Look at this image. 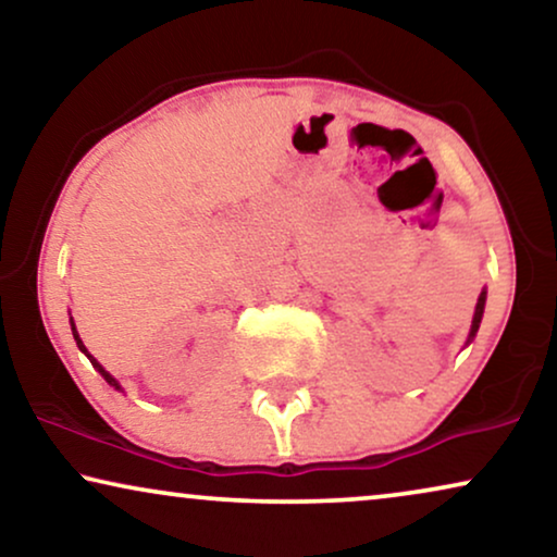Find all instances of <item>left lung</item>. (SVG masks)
Wrapping results in <instances>:
<instances>
[{
  "label": "left lung",
  "mask_w": 557,
  "mask_h": 557,
  "mask_svg": "<svg viewBox=\"0 0 557 557\" xmlns=\"http://www.w3.org/2000/svg\"><path fill=\"white\" fill-rule=\"evenodd\" d=\"M484 301H486V292L479 294V301H476V311H474V322H471V332H469V339H474V334L479 330V324H482V314H484Z\"/></svg>",
  "instance_id": "left-lung-1"
}]
</instances>
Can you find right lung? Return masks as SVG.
Wrapping results in <instances>:
<instances>
[{"label": "right lung", "instance_id": "obj_1", "mask_svg": "<svg viewBox=\"0 0 557 557\" xmlns=\"http://www.w3.org/2000/svg\"><path fill=\"white\" fill-rule=\"evenodd\" d=\"M73 337H75V342H78L81 352H86V355H88V349H86V345H83V342H81V337H78V332H75V324H73ZM88 360H90V362H94V368H96L98 372H101V375L106 377V383H109V385H113V387H119V383H116V380H113V377L109 375V372H106V370L101 368V364H98V362L94 360V357H90V355H88ZM119 391H121V387H119Z\"/></svg>", "mask_w": 557, "mask_h": 557}]
</instances>
